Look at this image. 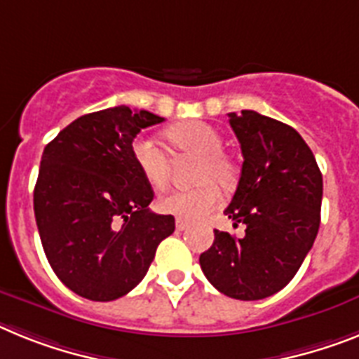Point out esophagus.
<instances>
[{
    "mask_svg": "<svg viewBox=\"0 0 359 359\" xmlns=\"http://www.w3.org/2000/svg\"><path fill=\"white\" fill-rule=\"evenodd\" d=\"M189 225H191V223L185 222V219H180V217H177V219H176V229H177V231H187V229H189Z\"/></svg>",
    "mask_w": 359,
    "mask_h": 359,
    "instance_id": "34e87169",
    "label": "esophagus"
}]
</instances>
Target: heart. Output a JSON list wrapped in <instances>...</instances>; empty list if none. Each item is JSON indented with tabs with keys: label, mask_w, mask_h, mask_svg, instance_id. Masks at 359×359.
I'll return each mask as SVG.
<instances>
[{
	"label": "heart",
	"mask_w": 359,
	"mask_h": 359,
	"mask_svg": "<svg viewBox=\"0 0 359 359\" xmlns=\"http://www.w3.org/2000/svg\"><path fill=\"white\" fill-rule=\"evenodd\" d=\"M168 143L180 152L198 156L194 168V183L187 191H168L158 198V209L180 219H198L216 209L219 191H231L238 182V167L234 159L223 152V137L217 128L205 121H185L174 125L165 133ZM134 163L152 189H161L168 180V159L161 147L140 136L130 147Z\"/></svg>",
	"instance_id": "1"
}]
</instances>
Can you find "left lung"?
<instances>
[{
    "label": "left lung",
    "instance_id": "left-lung-1",
    "mask_svg": "<svg viewBox=\"0 0 359 359\" xmlns=\"http://www.w3.org/2000/svg\"><path fill=\"white\" fill-rule=\"evenodd\" d=\"M243 165L225 214L245 223L243 238L214 231L200 256L207 280L229 298H269L294 278L320 229L323 177L292 127L254 110L231 112Z\"/></svg>",
    "mask_w": 359,
    "mask_h": 359
}]
</instances>
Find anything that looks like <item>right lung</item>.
<instances>
[{"mask_svg":"<svg viewBox=\"0 0 359 359\" xmlns=\"http://www.w3.org/2000/svg\"><path fill=\"white\" fill-rule=\"evenodd\" d=\"M125 105L74 119L43 150L34 214L52 271L72 292L112 302L145 278L174 216L149 210L152 187L130 147L142 128L161 123Z\"/></svg>","mask_w":359,"mask_h":359,"instance_id":"obj_1","label":"right lung"}]
</instances>
